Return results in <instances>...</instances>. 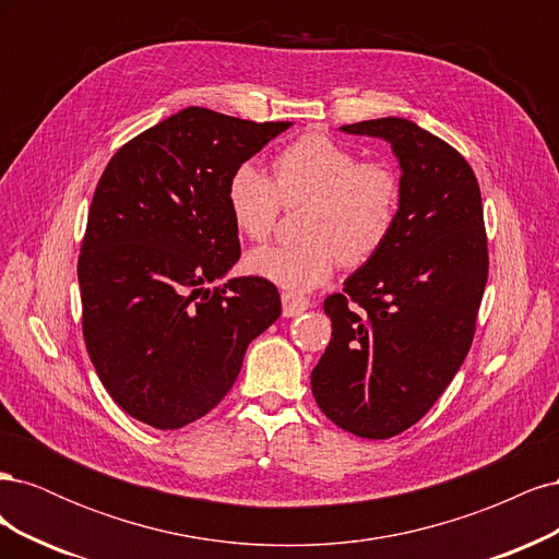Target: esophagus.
I'll list each match as a JSON object with an SVG mask.
<instances>
[{
    "label": "esophagus",
    "instance_id": "esophagus-1",
    "mask_svg": "<svg viewBox=\"0 0 559 559\" xmlns=\"http://www.w3.org/2000/svg\"><path fill=\"white\" fill-rule=\"evenodd\" d=\"M308 308H310V300L308 298L289 294V292L282 294V314L284 317H296L300 312H306Z\"/></svg>",
    "mask_w": 559,
    "mask_h": 559
}]
</instances>
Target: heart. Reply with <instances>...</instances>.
Returning <instances> with one entry per match:
<instances>
[{
  "label": "heart",
  "instance_id": "obj_1",
  "mask_svg": "<svg viewBox=\"0 0 559 559\" xmlns=\"http://www.w3.org/2000/svg\"><path fill=\"white\" fill-rule=\"evenodd\" d=\"M401 183L384 163H359L352 148L326 134H302L273 158V179L242 163L226 183L233 226L245 238L265 240L284 207L306 205L302 245L259 247L245 257L251 277L289 294L326 284L337 263L359 267L384 247L399 216Z\"/></svg>",
  "mask_w": 559,
  "mask_h": 559
}]
</instances>
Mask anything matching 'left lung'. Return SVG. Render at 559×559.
<instances>
[{"instance_id": "obj_1", "label": "left lung", "mask_w": 559, "mask_h": 559, "mask_svg": "<svg viewBox=\"0 0 559 559\" xmlns=\"http://www.w3.org/2000/svg\"><path fill=\"white\" fill-rule=\"evenodd\" d=\"M341 132L392 146L401 200L384 247L324 300L333 333L310 382L337 427L382 441L425 417L466 359L487 282L483 200L471 165L408 118Z\"/></svg>"}]
</instances>
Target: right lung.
<instances>
[{"label":"right lung","mask_w":559,"mask_h":559,"mask_svg":"<svg viewBox=\"0 0 559 559\" xmlns=\"http://www.w3.org/2000/svg\"><path fill=\"white\" fill-rule=\"evenodd\" d=\"M289 128L186 107L118 148L97 183L79 259L83 337L109 396L148 427L207 415L282 314L265 280L210 284L240 259L228 177Z\"/></svg>","instance_id":"1"}]
</instances>
